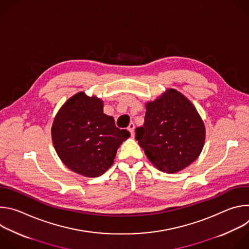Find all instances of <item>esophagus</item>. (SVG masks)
Returning a JSON list of instances; mask_svg holds the SVG:
<instances>
[{"instance_id": "1", "label": "esophagus", "mask_w": 249, "mask_h": 249, "mask_svg": "<svg viewBox=\"0 0 249 249\" xmlns=\"http://www.w3.org/2000/svg\"><path fill=\"white\" fill-rule=\"evenodd\" d=\"M127 130L130 132V134H131V136L132 137H134V130H135V124L134 123H130L129 124V126H128V128H127Z\"/></svg>"}]
</instances>
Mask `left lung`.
<instances>
[{
  "label": "left lung",
  "mask_w": 249,
  "mask_h": 249,
  "mask_svg": "<svg viewBox=\"0 0 249 249\" xmlns=\"http://www.w3.org/2000/svg\"><path fill=\"white\" fill-rule=\"evenodd\" d=\"M145 122L136 140L149 160L160 171L175 173L201 154L205 126L195 106L179 91L168 89L146 104Z\"/></svg>",
  "instance_id": "obj_1"
}]
</instances>
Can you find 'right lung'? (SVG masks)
Masks as SVG:
<instances>
[{
  "mask_svg": "<svg viewBox=\"0 0 249 249\" xmlns=\"http://www.w3.org/2000/svg\"><path fill=\"white\" fill-rule=\"evenodd\" d=\"M51 135L63 163L87 177L103 174L113 163L118 148L130 137L103 113V101L81 91L69 98L55 116Z\"/></svg>",
  "mask_w": 249,
  "mask_h": 249,
  "instance_id": "add662e5",
  "label": "right lung"
}]
</instances>
